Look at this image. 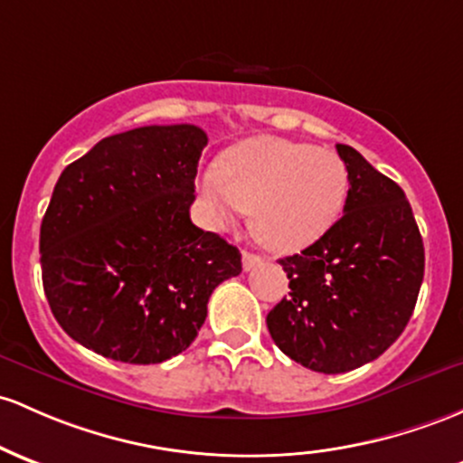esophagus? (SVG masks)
Listing matches in <instances>:
<instances>
[{
  "label": "esophagus",
  "instance_id": "1",
  "mask_svg": "<svg viewBox=\"0 0 463 463\" xmlns=\"http://www.w3.org/2000/svg\"><path fill=\"white\" fill-rule=\"evenodd\" d=\"M241 261H243V270H252V268H257L259 263H261V257L255 255V252L243 250L241 252Z\"/></svg>",
  "mask_w": 463,
  "mask_h": 463
}]
</instances>
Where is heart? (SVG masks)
Instances as JSON below:
<instances>
[{
	"mask_svg": "<svg viewBox=\"0 0 463 463\" xmlns=\"http://www.w3.org/2000/svg\"><path fill=\"white\" fill-rule=\"evenodd\" d=\"M211 220L231 228L252 213L257 240L274 252H298L332 231L349 195V171L336 151L272 136L248 138L200 177Z\"/></svg>",
	"mask_w": 463,
	"mask_h": 463,
	"instance_id": "heart-1",
	"label": "heart"
}]
</instances>
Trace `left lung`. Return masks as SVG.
Masks as SVG:
<instances>
[{"label":"left lung","instance_id":"obj_1","mask_svg":"<svg viewBox=\"0 0 463 463\" xmlns=\"http://www.w3.org/2000/svg\"><path fill=\"white\" fill-rule=\"evenodd\" d=\"M336 149L349 171L345 215L301 255L279 259L289 297L266 318L277 347L318 373L352 372L387 352L424 279V243L404 191L354 146Z\"/></svg>","mask_w":463,"mask_h":463}]
</instances>
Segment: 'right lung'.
<instances>
[{
  "label": "right lung",
  "mask_w": 463,
  "mask_h": 463,
  "mask_svg": "<svg viewBox=\"0 0 463 463\" xmlns=\"http://www.w3.org/2000/svg\"><path fill=\"white\" fill-rule=\"evenodd\" d=\"M206 134L151 125L109 136L63 169L42 222L43 289L63 332L129 364L184 352L241 255L189 208Z\"/></svg>",
  "instance_id": "add662e5"
}]
</instances>
